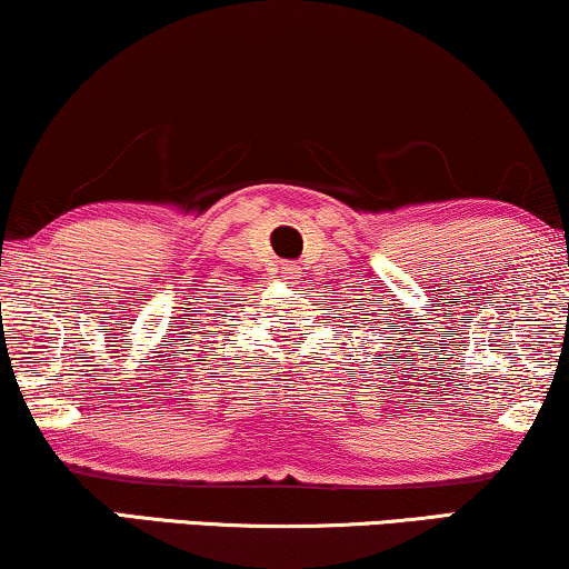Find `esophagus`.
<instances>
[{
	"mask_svg": "<svg viewBox=\"0 0 569 569\" xmlns=\"http://www.w3.org/2000/svg\"><path fill=\"white\" fill-rule=\"evenodd\" d=\"M300 274H302V271H300L298 263H282V279H284V282L295 284L300 279Z\"/></svg>",
	"mask_w": 569,
	"mask_h": 569,
	"instance_id": "34e87169",
	"label": "esophagus"
}]
</instances>
